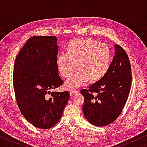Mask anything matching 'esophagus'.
<instances>
[{
    "mask_svg": "<svg viewBox=\"0 0 147 147\" xmlns=\"http://www.w3.org/2000/svg\"><path fill=\"white\" fill-rule=\"evenodd\" d=\"M78 93V90L77 89H75V88H74V89H71V92H70V94L71 95H74V94H76Z\"/></svg>",
    "mask_w": 147,
    "mask_h": 147,
    "instance_id": "1",
    "label": "esophagus"
}]
</instances>
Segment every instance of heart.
<instances>
[{"mask_svg": "<svg viewBox=\"0 0 147 147\" xmlns=\"http://www.w3.org/2000/svg\"><path fill=\"white\" fill-rule=\"evenodd\" d=\"M111 51L104 43L90 38L71 40L66 47L65 53L57 58V66L62 77L69 78L78 69L80 72L66 82L68 88L78 87L88 80L97 82L108 71Z\"/></svg>", "mask_w": 147, "mask_h": 147, "instance_id": "b5f03b06", "label": "heart"}]
</instances>
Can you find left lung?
Wrapping results in <instances>:
<instances>
[{"instance_id": "obj_1", "label": "left lung", "mask_w": 147, "mask_h": 147, "mask_svg": "<svg viewBox=\"0 0 147 147\" xmlns=\"http://www.w3.org/2000/svg\"><path fill=\"white\" fill-rule=\"evenodd\" d=\"M115 56L99 81L80 92L84 97L83 112L90 123L104 126L117 119L125 106L132 83L131 65L125 50L115 45Z\"/></svg>"}]
</instances>
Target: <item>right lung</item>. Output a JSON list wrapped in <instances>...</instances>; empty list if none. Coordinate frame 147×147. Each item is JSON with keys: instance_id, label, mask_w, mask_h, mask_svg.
<instances>
[{"instance_id": "1", "label": "right lung", "mask_w": 147, "mask_h": 147, "mask_svg": "<svg viewBox=\"0 0 147 147\" xmlns=\"http://www.w3.org/2000/svg\"><path fill=\"white\" fill-rule=\"evenodd\" d=\"M55 36L29 38L17 55L13 83L17 105L35 127L49 129L61 117L69 93L51 92L63 84L57 66Z\"/></svg>"}]
</instances>
